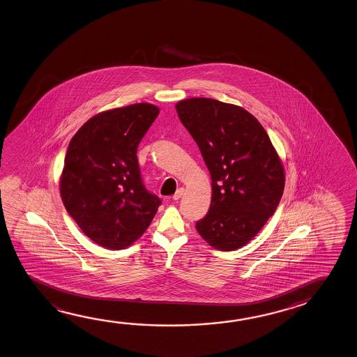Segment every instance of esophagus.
Returning a JSON list of instances; mask_svg holds the SVG:
<instances>
[{
  "label": "esophagus",
  "instance_id": "34e87169",
  "mask_svg": "<svg viewBox=\"0 0 357 357\" xmlns=\"http://www.w3.org/2000/svg\"><path fill=\"white\" fill-rule=\"evenodd\" d=\"M183 192H185V188H178L177 191H176L175 195L172 196V199H175V201H177V199H180L182 197V195H183Z\"/></svg>",
  "mask_w": 357,
  "mask_h": 357
}]
</instances>
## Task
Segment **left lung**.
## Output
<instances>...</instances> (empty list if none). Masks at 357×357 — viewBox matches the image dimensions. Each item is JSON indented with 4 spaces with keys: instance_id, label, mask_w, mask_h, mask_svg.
Listing matches in <instances>:
<instances>
[{
    "instance_id": "obj_1",
    "label": "left lung",
    "mask_w": 357,
    "mask_h": 357,
    "mask_svg": "<svg viewBox=\"0 0 357 357\" xmlns=\"http://www.w3.org/2000/svg\"><path fill=\"white\" fill-rule=\"evenodd\" d=\"M176 111L211 175V206L196 230L212 248H241L275 213L284 194L278 152L260 122L240 106L194 97L176 103Z\"/></svg>"
}]
</instances>
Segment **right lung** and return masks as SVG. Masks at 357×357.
Instances as JSON below:
<instances>
[{"label": "right lung", "mask_w": 357, "mask_h": 357, "mask_svg": "<svg viewBox=\"0 0 357 357\" xmlns=\"http://www.w3.org/2000/svg\"><path fill=\"white\" fill-rule=\"evenodd\" d=\"M160 109L135 103L91 117L67 149L61 199L70 216L97 245L121 250L151 224L161 199L146 190L137 147Z\"/></svg>", "instance_id": "obj_1"}]
</instances>
